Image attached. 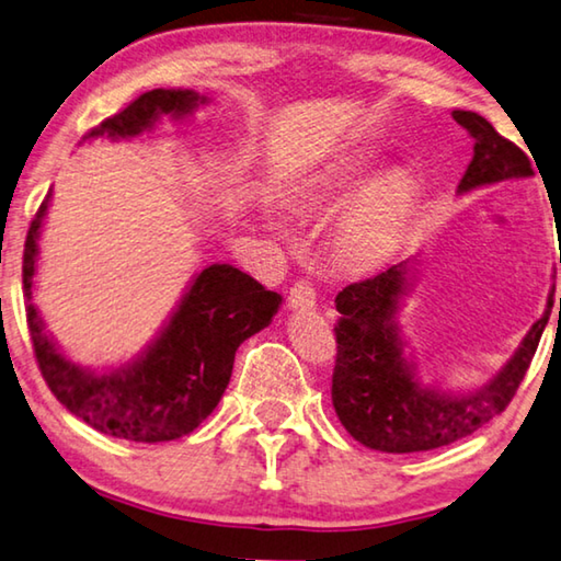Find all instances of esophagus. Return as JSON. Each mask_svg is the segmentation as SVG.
<instances>
[{"label":"esophagus","mask_w":561,"mask_h":561,"mask_svg":"<svg viewBox=\"0 0 561 561\" xmlns=\"http://www.w3.org/2000/svg\"><path fill=\"white\" fill-rule=\"evenodd\" d=\"M317 305V291L307 279H297L289 289V307L291 309H312Z\"/></svg>","instance_id":"obj_1"}]
</instances>
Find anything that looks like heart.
Wrapping results in <instances>:
<instances>
[{
    "label": "heart",
    "mask_w": 561,
    "mask_h": 561,
    "mask_svg": "<svg viewBox=\"0 0 561 561\" xmlns=\"http://www.w3.org/2000/svg\"><path fill=\"white\" fill-rule=\"evenodd\" d=\"M369 176V164L362 157H346L319 174L307 190V202L334 204L352 192H357ZM409 207H412V190L402 176H385L362 194L359 202L346 217L342 227V244L357 260H371L385 252L402 232Z\"/></svg>",
    "instance_id": "obj_1"
}]
</instances>
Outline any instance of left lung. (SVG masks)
I'll list each match as a JSON object with an SVG mask.
<instances>
[{
  "instance_id": "8db88e82",
  "label": "left lung",
  "mask_w": 561,
  "mask_h": 561,
  "mask_svg": "<svg viewBox=\"0 0 561 561\" xmlns=\"http://www.w3.org/2000/svg\"><path fill=\"white\" fill-rule=\"evenodd\" d=\"M451 117L474 139V157L461 176L459 192L531 174L529 157L477 112L455 110ZM409 272L412 264L399 262L336 295L340 319L334 324V412L344 430L364 447L392 455L447 447L502 414L527 375L554 305L552 289L547 312L531 324L500 375L469 394H447L422 387L414 377V364L404 359L394 314L409 287Z\"/></svg>"
}]
</instances>
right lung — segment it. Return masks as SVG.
Masks as SVG:
<instances>
[{"label": "right lung", "instance_id": "right-lung-1", "mask_svg": "<svg viewBox=\"0 0 561 561\" xmlns=\"http://www.w3.org/2000/svg\"><path fill=\"white\" fill-rule=\"evenodd\" d=\"M204 102L192 89H152L96 124L87 139L137 137L154 127L159 114L180 119ZM49 197L51 192L26 232L22 256L26 299H32L39 229ZM279 305L277 291L264 289L237 266L211 264L194 277L154 344L137 362L104 375L69 362L44 332L34 305L26 307V327L42 377L69 412L110 437L154 444L184 437L215 412L232 377L237 346L270 324Z\"/></svg>", "mask_w": 561, "mask_h": 561}]
</instances>
